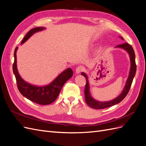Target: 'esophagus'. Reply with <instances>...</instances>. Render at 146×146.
Here are the masks:
<instances>
[{"label":"esophagus","mask_w":146,"mask_h":146,"mask_svg":"<svg viewBox=\"0 0 146 146\" xmlns=\"http://www.w3.org/2000/svg\"><path fill=\"white\" fill-rule=\"evenodd\" d=\"M83 70H84V68L83 66H78V67L76 68V72L77 74H79V73L82 72Z\"/></svg>","instance_id":"esophagus-1"}]
</instances>
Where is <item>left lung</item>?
Wrapping results in <instances>:
<instances>
[{"mask_svg":"<svg viewBox=\"0 0 146 146\" xmlns=\"http://www.w3.org/2000/svg\"><path fill=\"white\" fill-rule=\"evenodd\" d=\"M122 39H123L121 37ZM117 47L122 48L123 49L127 50L130 55V61H131V68H130V72L129 78L127 79V81L126 83L125 86L123 89L122 93L120 94V96H118L117 98L114 99L113 100L109 101V102H100L96 101L94 99H92L90 94L89 91V83H88V78L86 75L84 73H82V75L86 78V85L85 88V101L86 104L90 106V107L94 108V109H104L105 108H108L110 107H111L113 105H116L118 103L121 102L123 99L125 98V96L127 95L128 92H129L130 87L131 85L132 82H133L134 76H135L136 70V64L135 62V52L133 47L131 45H130L129 43L124 42L122 43L121 44L117 45L116 46Z\"/></svg>","mask_w":146,"mask_h":146,"instance_id":"1","label":"left lung"}]
</instances>
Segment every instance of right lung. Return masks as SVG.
<instances>
[{
	"mask_svg": "<svg viewBox=\"0 0 146 146\" xmlns=\"http://www.w3.org/2000/svg\"><path fill=\"white\" fill-rule=\"evenodd\" d=\"M44 29V27H39L30 30L26 34L21 44L25 42L33 33ZM17 49V47L15 50V60L13 64V70L16 77L17 88L21 94L29 100L40 105H48L54 102L58 96L64 84L73 76L72 70L70 68L67 69L47 86L38 87L30 85L22 79L17 71L16 66Z\"/></svg>",
	"mask_w": 146,
	"mask_h": 146,
	"instance_id": "1",
	"label": "right lung"
}]
</instances>
